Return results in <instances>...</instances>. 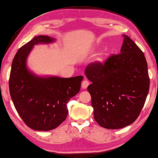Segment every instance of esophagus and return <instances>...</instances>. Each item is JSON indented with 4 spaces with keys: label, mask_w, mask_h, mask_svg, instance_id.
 Wrapping results in <instances>:
<instances>
[{
    "label": "esophagus",
    "mask_w": 158,
    "mask_h": 158,
    "mask_svg": "<svg viewBox=\"0 0 158 158\" xmlns=\"http://www.w3.org/2000/svg\"><path fill=\"white\" fill-rule=\"evenodd\" d=\"M89 82L87 81V80H84V81L82 82V84H81V86L83 88V89H86V88L89 86Z\"/></svg>",
    "instance_id": "34e87169"
}]
</instances>
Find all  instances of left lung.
<instances>
[{"instance_id": "8db88e82", "label": "left lung", "mask_w": 158, "mask_h": 158, "mask_svg": "<svg viewBox=\"0 0 158 158\" xmlns=\"http://www.w3.org/2000/svg\"><path fill=\"white\" fill-rule=\"evenodd\" d=\"M120 53L104 64L91 63L85 69L92 82L87 89L91 97L94 118L107 129L124 128L137 119L149 89L148 67L144 53L128 35Z\"/></svg>"}]
</instances>
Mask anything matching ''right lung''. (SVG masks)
I'll list each match as a JSON object with an SVG mask.
<instances>
[{
	"mask_svg": "<svg viewBox=\"0 0 158 158\" xmlns=\"http://www.w3.org/2000/svg\"><path fill=\"white\" fill-rule=\"evenodd\" d=\"M54 38L38 35L22 46L12 61L9 91L18 114L35 131L56 128L66 119L67 104L80 91L81 75L73 77L37 76L27 68V58L33 46L50 44Z\"/></svg>",
	"mask_w": 158,
	"mask_h": 158,
	"instance_id": "obj_1",
	"label": "right lung"
}]
</instances>
